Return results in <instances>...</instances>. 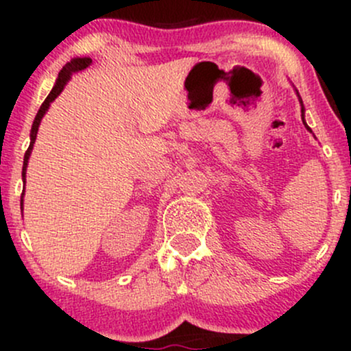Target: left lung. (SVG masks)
I'll use <instances>...</instances> for the list:
<instances>
[{"label":"left lung","instance_id":"1","mask_svg":"<svg viewBox=\"0 0 351 351\" xmlns=\"http://www.w3.org/2000/svg\"><path fill=\"white\" fill-rule=\"evenodd\" d=\"M297 95H299V92H297ZM299 100H300V104H302V99H300V95H299ZM302 120H304V106H302ZM304 123H305V120H304ZM305 127H307V130H310L307 123H305ZM310 132H312V130H310Z\"/></svg>","mask_w":351,"mask_h":351}]
</instances>
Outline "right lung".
<instances>
[{"label":"right lung","mask_w":351,"mask_h":351,"mask_svg":"<svg viewBox=\"0 0 351 351\" xmlns=\"http://www.w3.org/2000/svg\"><path fill=\"white\" fill-rule=\"evenodd\" d=\"M92 64V59L90 58H77V59H72L71 62H67L66 66L62 67V71L59 72V77L56 80L54 87H52L51 94L47 95L46 100L43 102L41 108H39L38 115H36L34 122H33V128H31V143H29V148H27L26 153H24V163H23V181L26 180V168H27V162H29V156H31V152H33V147H34V142H36V135H38V130H39V123H41L44 114L47 112V108H49L51 102L54 100L58 95L62 92V88L66 87V84L69 82L71 75L75 74V72L79 71H84L86 67H88ZM24 195V193H23ZM21 206H23V199H21Z\"/></svg>","instance_id":"1"}]
</instances>
